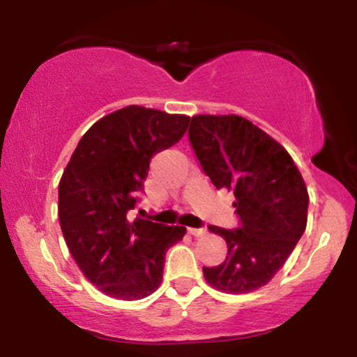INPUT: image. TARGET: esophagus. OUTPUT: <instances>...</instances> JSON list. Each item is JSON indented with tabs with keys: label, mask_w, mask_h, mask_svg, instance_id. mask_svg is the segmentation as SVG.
<instances>
[{
	"label": "esophagus",
	"mask_w": 357,
	"mask_h": 357,
	"mask_svg": "<svg viewBox=\"0 0 357 357\" xmlns=\"http://www.w3.org/2000/svg\"><path fill=\"white\" fill-rule=\"evenodd\" d=\"M188 233L192 236H203L206 233V228H188Z\"/></svg>",
	"instance_id": "esophagus-1"
}]
</instances>
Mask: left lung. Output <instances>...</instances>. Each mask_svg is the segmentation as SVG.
I'll use <instances>...</instances> for the list:
<instances>
[{
	"mask_svg": "<svg viewBox=\"0 0 357 357\" xmlns=\"http://www.w3.org/2000/svg\"><path fill=\"white\" fill-rule=\"evenodd\" d=\"M188 136L213 186L233 191L238 216L231 230L208 227L227 241L228 257L203 267L204 278L223 292H252L272 280L304 235V179L284 147L240 116H195Z\"/></svg>",
	"mask_w": 357,
	"mask_h": 357,
	"instance_id": "8db88e82",
	"label": "left lung"
}]
</instances>
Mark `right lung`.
<instances>
[{"label": "right lung", "instance_id": "1", "mask_svg": "<svg viewBox=\"0 0 357 357\" xmlns=\"http://www.w3.org/2000/svg\"><path fill=\"white\" fill-rule=\"evenodd\" d=\"M190 117L141 105L96 122L73 151L59 184L61 233L84 275L105 296L139 301L162 280L169 247L186 228L134 218L151 159L174 146Z\"/></svg>", "mask_w": 357, "mask_h": 357}]
</instances>
